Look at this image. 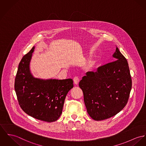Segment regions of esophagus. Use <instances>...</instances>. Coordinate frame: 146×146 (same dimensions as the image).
I'll use <instances>...</instances> for the list:
<instances>
[{"mask_svg": "<svg viewBox=\"0 0 146 146\" xmlns=\"http://www.w3.org/2000/svg\"><path fill=\"white\" fill-rule=\"evenodd\" d=\"M73 81H74V83L75 84L77 85L78 84L79 81V79L78 77H75L74 78H73Z\"/></svg>", "mask_w": 146, "mask_h": 146, "instance_id": "esophagus-1", "label": "esophagus"}]
</instances>
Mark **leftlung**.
Instances as JSON below:
<instances>
[{
	"instance_id": "1",
	"label": "left lung",
	"mask_w": 146,
	"mask_h": 146,
	"mask_svg": "<svg viewBox=\"0 0 146 146\" xmlns=\"http://www.w3.org/2000/svg\"><path fill=\"white\" fill-rule=\"evenodd\" d=\"M113 56L115 61L87 72L79 83L87 112L95 121L116 115L129 99L132 79L127 60L117 47Z\"/></svg>"
}]
</instances>
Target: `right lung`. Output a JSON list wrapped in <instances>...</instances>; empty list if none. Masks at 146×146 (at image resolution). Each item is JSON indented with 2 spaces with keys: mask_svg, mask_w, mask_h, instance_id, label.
Wrapping results in <instances>:
<instances>
[{
  "mask_svg": "<svg viewBox=\"0 0 146 146\" xmlns=\"http://www.w3.org/2000/svg\"><path fill=\"white\" fill-rule=\"evenodd\" d=\"M35 47L19 64L14 88L23 111L35 119L52 122L60 116L68 92L73 87L72 79L63 80L34 78L29 64Z\"/></svg>",
  "mask_w": 146,
  "mask_h": 146,
  "instance_id": "1",
  "label": "right lung"
}]
</instances>
